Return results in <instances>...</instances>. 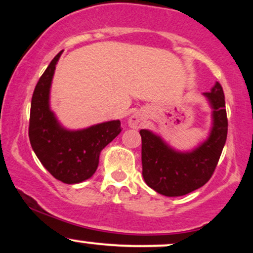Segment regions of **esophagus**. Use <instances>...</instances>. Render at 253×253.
I'll use <instances>...</instances> for the list:
<instances>
[{
    "mask_svg": "<svg viewBox=\"0 0 253 253\" xmlns=\"http://www.w3.org/2000/svg\"><path fill=\"white\" fill-rule=\"evenodd\" d=\"M144 124V117L139 113H134L133 115H130L128 119V126L132 128H140Z\"/></svg>",
    "mask_w": 253,
    "mask_h": 253,
    "instance_id": "obj_1",
    "label": "esophagus"
}]
</instances>
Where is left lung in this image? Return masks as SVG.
<instances>
[{
	"label": "left lung",
	"mask_w": 253,
	"mask_h": 253,
	"mask_svg": "<svg viewBox=\"0 0 253 253\" xmlns=\"http://www.w3.org/2000/svg\"><path fill=\"white\" fill-rule=\"evenodd\" d=\"M211 108V128L207 139L190 151L171 147L161 135L141 129L144 181L164 196H183L210 181L227 138L225 95L219 82L203 92Z\"/></svg>",
	"instance_id": "obj_1"
}]
</instances>
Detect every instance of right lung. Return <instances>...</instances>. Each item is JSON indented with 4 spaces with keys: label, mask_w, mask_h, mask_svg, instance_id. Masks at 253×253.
I'll list each match as a JSON object with an SVG mask.
<instances>
[{
    "label": "right lung",
    "mask_w": 253,
    "mask_h": 253,
    "mask_svg": "<svg viewBox=\"0 0 253 253\" xmlns=\"http://www.w3.org/2000/svg\"><path fill=\"white\" fill-rule=\"evenodd\" d=\"M62 52L52 59L34 89L28 135L43 168L63 183L76 184L94 175L101 151L117 138L121 127L120 120H112L68 129L58 121L50 107V90Z\"/></svg>",
    "instance_id": "1"
}]
</instances>
